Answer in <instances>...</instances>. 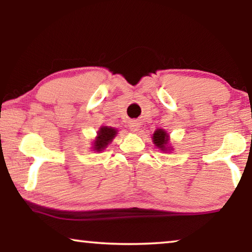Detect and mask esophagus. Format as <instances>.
I'll return each mask as SVG.
<instances>
[{
  "mask_svg": "<svg viewBox=\"0 0 252 252\" xmlns=\"http://www.w3.org/2000/svg\"><path fill=\"white\" fill-rule=\"evenodd\" d=\"M130 129H131V131H133V132H136L138 131L139 129H140V125L136 121H134V122H132L131 125H130Z\"/></svg>",
  "mask_w": 252,
  "mask_h": 252,
  "instance_id": "obj_1",
  "label": "esophagus"
}]
</instances>
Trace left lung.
I'll list each match as a JSON object with an SVG mask.
<instances>
[{
	"label": "left lung",
	"mask_w": 252,
	"mask_h": 252,
	"mask_svg": "<svg viewBox=\"0 0 252 252\" xmlns=\"http://www.w3.org/2000/svg\"><path fill=\"white\" fill-rule=\"evenodd\" d=\"M153 142H155L158 148H160L161 150H165V144L168 143V134L165 133L164 130L158 129L155 134H153Z\"/></svg>",
	"instance_id": "8db88e82"
}]
</instances>
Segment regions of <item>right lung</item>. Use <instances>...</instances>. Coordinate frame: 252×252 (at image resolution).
<instances>
[{
    "mask_svg": "<svg viewBox=\"0 0 252 252\" xmlns=\"http://www.w3.org/2000/svg\"><path fill=\"white\" fill-rule=\"evenodd\" d=\"M117 130L113 127L109 126H102L100 127L99 132H97V136L94 141V150L102 151L103 149L108 146V144L112 141V139L116 136Z\"/></svg>",
    "mask_w": 252,
    "mask_h": 252,
    "instance_id": "1",
    "label": "right lung"
}]
</instances>
